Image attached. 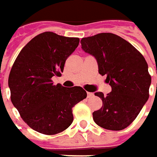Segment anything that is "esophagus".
<instances>
[{
	"mask_svg": "<svg viewBox=\"0 0 157 157\" xmlns=\"http://www.w3.org/2000/svg\"><path fill=\"white\" fill-rule=\"evenodd\" d=\"M87 95H88V98H92V97L94 96V94H93V93H90V92H88Z\"/></svg>",
	"mask_w": 157,
	"mask_h": 157,
	"instance_id": "obj_1",
	"label": "esophagus"
}]
</instances>
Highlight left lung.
I'll list each match as a JSON object with an SVG mask.
<instances>
[{"instance_id":"obj_1","label":"left lung","mask_w":157,"mask_h":157,"mask_svg":"<svg viewBox=\"0 0 157 157\" xmlns=\"http://www.w3.org/2000/svg\"><path fill=\"white\" fill-rule=\"evenodd\" d=\"M80 43L84 52L96 58L99 73L106 75L105 83L112 86L106 95L94 93L103 105L93 112V119L105 129L126 128L137 117L150 95L151 77L145 59L129 42L112 33L83 38Z\"/></svg>"}]
</instances>
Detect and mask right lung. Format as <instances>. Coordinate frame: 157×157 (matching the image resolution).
I'll list each match as a JSON object with an SVG mask.
<instances>
[{"label":"right lung","mask_w":157,"mask_h":157,"mask_svg":"<svg viewBox=\"0 0 157 157\" xmlns=\"http://www.w3.org/2000/svg\"><path fill=\"white\" fill-rule=\"evenodd\" d=\"M79 43L78 38L44 32L25 45L13 63L8 78L11 101L31 128L46 135L63 132L73 121V107L87 97L79 86L54 85L65 62Z\"/></svg>","instance_id":"right-lung-1"}]
</instances>
